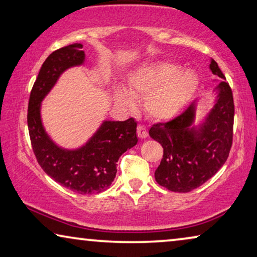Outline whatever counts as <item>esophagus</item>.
Segmentation results:
<instances>
[{
  "instance_id": "esophagus-1",
  "label": "esophagus",
  "mask_w": 257,
  "mask_h": 257,
  "mask_svg": "<svg viewBox=\"0 0 257 257\" xmlns=\"http://www.w3.org/2000/svg\"><path fill=\"white\" fill-rule=\"evenodd\" d=\"M138 137H139L140 139H145V138L148 137V131L145 126L138 125Z\"/></svg>"
}]
</instances>
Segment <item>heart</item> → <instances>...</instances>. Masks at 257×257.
<instances>
[{"label": "heart", "mask_w": 257, "mask_h": 257, "mask_svg": "<svg viewBox=\"0 0 257 257\" xmlns=\"http://www.w3.org/2000/svg\"><path fill=\"white\" fill-rule=\"evenodd\" d=\"M170 62H153L140 66L128 78L127 87H119L116 100L132 109L134 97H144V110L154 120H169L191 100L199 88V77L192 70L181 71Z\"/></svg>", "instance_id": "1"}]
</instances>
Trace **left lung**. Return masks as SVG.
<instances>
[{"label": "left lung", "mask_w": 257, "mask_h": 257, "mask_svg": "<svg viewBox=\"0 0 257 257\" xmlns=\"http://www.w3.org/2000/svg\"><path fill=\"white\" fill-rule=\"evenodd\" d=\"M209 69L219 78L212 108L196 123L197 101L175 119L152 126L149 136L163 147L155 179L169 191L187 193L203 185L223 167L233 138L234 103L218 64Z\"/></svg>", "instance_id": "1"}]
</instances>
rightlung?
I'll use <instances>...</instances> for the list:
<instances>
[{
  "label": "right lung",
  "instance_id": "obj_1",
  "mask_svg": "<svg viewBox=\"0 0 257 257\" xmlns=\"http://www.w3.org/2000/svg\"><path fill=\"white\" fill-rule=\"evenodd\" d=\"M81 43H73L51 53L43 63L31 90L27 125L35 157L47 175L62 186L79 194H96L115 179L121 154L137 145V121L103 120L86 144L63 148L46 132L41 103L68 69L84 65Z\"/></svg>",
  "mask_w": 257,
  "mask_h": 257
}]
</instances>
